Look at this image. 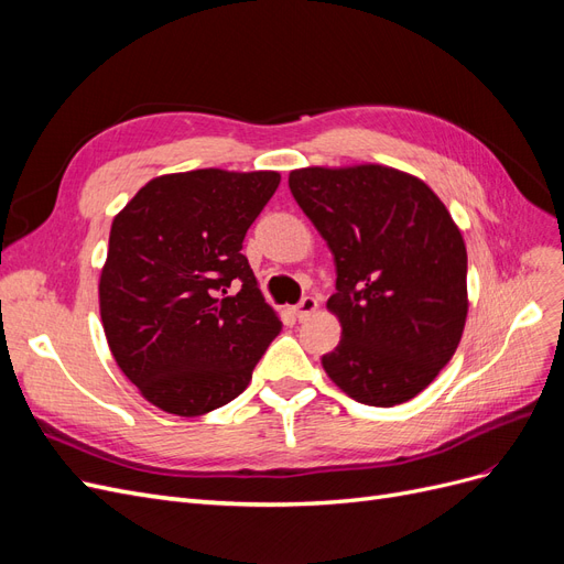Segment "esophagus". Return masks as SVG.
I'll list each match as a JSON object with an SVG mask.
<instances>
[{
	"label": "esophagus",
	"instance_id": "esophagus-1",
	"mask_svg": "<svg viewBox=\"0 0 564 564\" xmlns=\"http://www.w3.org/2000/svg\"><path fill=\"white\" fill-rule=\"evenodd\" d=\"M315 311H317V299L305 296V299H301V303L296 305V317L303 322V319H308Z\"/></svg>",
	"mask_w": 564,
	"mask_h": 564
}]
</instances>
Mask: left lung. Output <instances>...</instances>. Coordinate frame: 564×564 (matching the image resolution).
Instances as JSON below:
<instances>
[{
  "label": "left lung",
  "instance_id": "obj_1",
  "mask_svg": "<svg viewBox=\"0 0 564 564\" xmlns=\"http://www.w3.org/2000/svg\"><path fill=\"white\" fill-rule=\"evenodd\" d=\"M289 191L336 263L327 308L344 332L324 371L369 406L416 398L452 360L468 315V256L447 207L381 164L296 169Z\"/></svg>",
  "mask_w": 564,
  "mask_h": 564
}]
</instances>
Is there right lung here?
<instances>
[{
    "mask_svg": "<svg viewBox=\"0 0 564 564\" xmlns=\"http://www.w3.org/2000/svg\"><path fill=\"white\" fill-rule=\"evenodd\" d=\"M278 185V172L166 174L115 216L100 319L117 367L162 412L199 416L228 404L280 334L242 253Z\"/></svg>",
    "mask_w": 564,
    "mask_h": 564,
    "instance_id": "1",
    "label": "right lung"
}]
</instances>
